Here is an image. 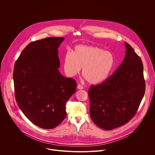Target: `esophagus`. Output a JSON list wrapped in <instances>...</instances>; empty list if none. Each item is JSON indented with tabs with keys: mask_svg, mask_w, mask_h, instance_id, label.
Masks as SVG:
<instances>
[{
	"mask_svg": "<svg viewBox=\"0 0 155 155\" xmlns=\"http://www.w3.org/2000/svg\"><path fill=\"white\" fill-rule=\"evenodd\" d=\"M77 88H78V90H83V87L81 84H78Z\"/></svg>",
	"mask_w": 155,
	"mask_h": 155,
	"instance_id": "esophagus-1",
	"label": "esophagus"
}]
</instances>
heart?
I'll list each match as a JSON object with an SVG mask.
<instances>
[{
  "label": "heart",
  "instance_id": "b5f03b06",
  "mask_svg": "<svg viewBox=\"0 0 155 155\" xmlns=\"http://www.w3.org/2000/svg\"><path fill=\"white\" fill-rule=\"evenodd\" d=\"M62 62L68 77H75L82 68V74L87 81L91 84H98L108 77L113 69L115 58L110 51L97 47L78 45L72 53H66Z\"/></svg>",
  "mask_w": 155,
  "mask_h": 155
}]
</instances>
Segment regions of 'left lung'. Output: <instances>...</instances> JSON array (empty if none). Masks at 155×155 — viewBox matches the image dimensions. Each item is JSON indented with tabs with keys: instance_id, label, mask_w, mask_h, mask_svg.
<instances>
[{
	"instance_id": "obj_1",
	"label": "left lung",
	"mask_w": 155,
	"mask_h": 155,
	"mask_svg": "<svg viewBox=\"0 0 155 155\" xmlns=\"http://www.w3.org/2000/svg\"><path fill=\"white\" fill-rule=\"evenodd\" d=\"M125 57L118 69L102 83L88 90L90 117L105 130L127 123L136 114L145 91L140 58L126 42Z\"/></svg>"
}]
</instances>
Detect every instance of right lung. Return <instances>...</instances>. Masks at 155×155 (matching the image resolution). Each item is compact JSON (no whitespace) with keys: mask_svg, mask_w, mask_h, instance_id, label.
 Listing matches in <instances>:
<instances>
[{"mask_svg":"<svg viewBox=\"0 0 155 155\" xmlns=\"http://www.w3.org/2000/svg\"><path fill=\"white\" fill-rule=\"evenodd\" d=\"M63 37H48L30 43L15 62L13 81L16 102L36 126L53 129L67 115L65 104L75 93L77 82L62 75L58 48Z\"/></svg>","mask_w":155,"mask_h":155,"instance_id":"right-lung-1","label":"right lung"}]
</instances>
